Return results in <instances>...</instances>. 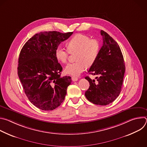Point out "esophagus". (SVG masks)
I'll return each instance as SVG.
<instances>
[{"label":"esophagus","instance_id":"esophagus-1","mask_svg":"<svg viewBox=\"0 0 147 147\" xmlns=\"http://www.w3.org/2000/svg\"><path fill=\"white\" fill-rule=\"evenodd\" d=\"M71 80L73 81H77L78 80V78H77L76 77H72Z\"/></svg>","mask_w":147,"mask_h":147}]
</instances>
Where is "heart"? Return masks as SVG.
I'll list each match as a JSON object with an SVG mask.
<instances>
[{
    "label": "heart",
    "mask_w": 147,
    "mask_h": 147,
    "mask_svg": "<svg viewBox=\"0 0 147 147\" xmlns=\"http://www.w3.org/2000/svg\"><path fill=\"white\" fill-rule=\"evenodd\" d=\"M67 46L68 49L63 46H58L55 50V55L57 61L65 63L67 61L69 51L71 53L77 52V61L68 64L65 69L66 74L73 76H79L86 70L87 66H92L98 59L100 49L98 40L91 39L89 36L81 34L73 36L67 42Z\"/></svg>",
    "instance_id": "1"
}]
</instances>
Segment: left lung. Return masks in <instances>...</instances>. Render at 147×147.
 <instances>
[{
    "label": "left lung",
    "instance_id": "obj_1",
    "mask_svg": "<svg viewBox=\"0 0 147 147\" xmlns=\"http://www.w3.org/2000/svg\"><path fill=\"white\" fill-rule=\"evenodd\" d=\"M103 45L96 61L88 73L97 77L96 80L85 77L90 87L85 92L87 99L99 105H107L120 93L125 73V65L121 49L116 42L106 32L100 31Z\"/></svg>",
    "mask_w": 147,
    "mask_h": 147
}]
</instances>
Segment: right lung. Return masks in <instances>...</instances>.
<instances>
[{
  "label": "right lung",
  "mask_w": 147,
  "mask_h": 147,
  "mask_svg": "<svg viewBox=\"0 0 147 147\" xmlns=\"http://www.w3.org/2000/svg\"><path fill=\"white\" fill-rule=\"evenodd\" d=\"M73 33L40 32L29 39L21 50L18 77L29 100L41 110L52 111L65 99L71 79L60 76L63 69L55 52Z\"/></svg>",
  "instance_id": "1"
}]
</instances>
